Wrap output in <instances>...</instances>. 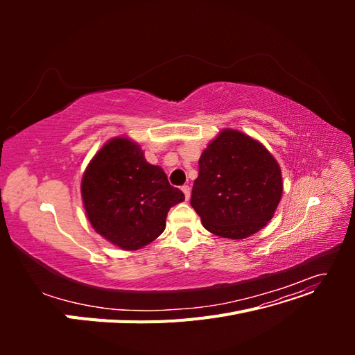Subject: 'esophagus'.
Returning a JSON list of instances; mask_svg holds the SVG:
<instances>
[{"instance_id": "1", "label": "esophagus", "mask_w": 355, "mask_h": 355, "mask_svg": "<svg viewBox=\"0 0 355 355\" xmlns=\"http://www.w3.org/2000/svg\"><path fill=\"white\" fill-rule=\"evenodd\" d=\"M182 192H184V194H185V200L188 201L189 197H191V188H189L188 185H184V187H182Z\"/></svg>"}]
</instances>
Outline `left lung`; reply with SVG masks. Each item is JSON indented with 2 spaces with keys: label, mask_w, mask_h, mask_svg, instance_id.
<instances>
[{
  "label": "left lung",
  "mask_w": 355,
  "mask_h": 355,
  "mask_svg": "<svg viewBox=\"0 0 355 355\" xmlns=\"http://www.w3.org/2000/svg\"><path fill=\"white\" fill-rule=\"evenodd\" d=\"M283 196L282 170L256 139L225 128L204 149L191 206L218 237L241 240L262 230Z\"/></svg>",
  "instance_id": "obj_1"
}]
</instances>
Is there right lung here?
<instances>
[{
  "label": "right lung",
  "instance_id": "add662e5",
  "mask_svg": "<svg viewBox=\"0 0 355 355\" xmlns=\"http://www.w3.org/2000/svg\"><path fill=\"white\" fill-rule=\"evenodd\" d=\"M85 214L94 231L123 250H137L166 228L170 207L185 200L164 170L149 164L128 137L106 142L81 180Z\"/></svg>",
  "mask_w": 355,
  "mask_h": 355
}]
</instances>
